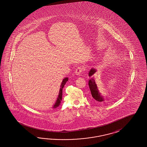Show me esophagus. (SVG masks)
<instances>
[{
    "label": "esophagus",
    "instance_id": "34e87169",
    "mask_svg": "<svg viewBox=\"0 0 147 147\" xmlns=\"http://www.w3.org/2000/svg\"><path fill=\"white\" fill-rule=\"evenodd\" d=\"M83 69H84L83 67H81V66H79V67H78V68L76 69V71H75L76 74L78 75V76H80V74H81V73L82 72Z\"/></svg>",
    "mask_w": 147,
    "mask_h": 147
}]
</instances>
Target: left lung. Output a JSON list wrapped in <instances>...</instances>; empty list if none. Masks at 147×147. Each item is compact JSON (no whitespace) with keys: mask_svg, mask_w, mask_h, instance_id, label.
I'll use <instances>...</instances> for the list:
<instances>
[{"mask_svg":"<svg viewBox=\"0 0 147 147\" xmlns=\"http://www.w3.org/2000/svg\"><path fill=\"white\" fill-rule=\"evenodd\" d=\"M96 71V70L94 68H92L89 71L88 75L90 77L88 85H89V89L91 92L92 96L93 97V100L95 102L100 103L105 102V99L101 95V94L99 92L98 89L97 85L96 84L95 81L94 79V74Z\"/></svg>","mask_w":147,"mask_h":147,"instance_id":"obj_1","label":"left lung"}]
</instances>
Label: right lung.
<instances>
[{
  "label": "right lung",
  "mask_w": 147,
  "mask_h": 147,
  "mask_svg": "<svg viewBox=\"0 0 147 147\" xmlns=\"http://www.w3.org/2000/svg\"><path fill=\"white\" fill-rule=\"evenodd\" d=\"M68 80V78H65V79H63L62 80V83L60 85V90H59L58 98H57V99L56 100V102L55 103V104L54 105L53 108H56L57 107H59V106L60 105V103H61V101L62 100V89H63L64 86H65V84L66 83V82Z\"/></svg>",
  "instance_id": "add662e5"
}]
</instances>
